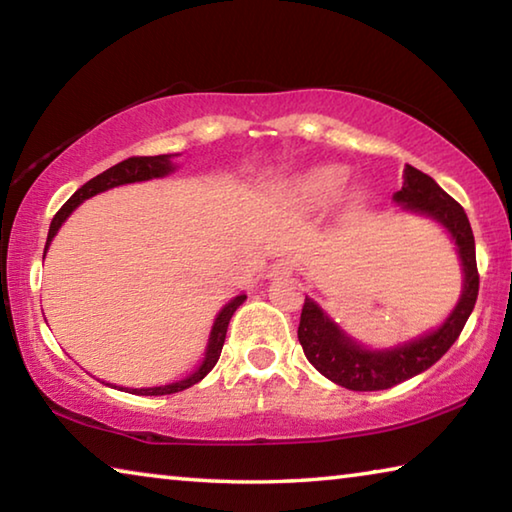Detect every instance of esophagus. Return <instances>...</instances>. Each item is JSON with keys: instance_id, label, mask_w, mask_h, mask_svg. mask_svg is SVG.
<instances>
[{"instance_id": "1", "label": "esophagus", "mask_w": 512, "mask_h": 512, "mask_svg": "<svg viewBox=\"0 0 512 512\" xmlns=\"http://www.w3.org/2000/svg\"><path fill=\"white\" fill-rule=\"evenodd\" d=\"M293 271H296V266H293L291 259H277L271 271H268V277H289Z\"/></svg>"}]
</instances>
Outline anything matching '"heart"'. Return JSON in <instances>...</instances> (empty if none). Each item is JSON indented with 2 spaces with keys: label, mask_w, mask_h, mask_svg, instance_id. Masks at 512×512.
<instances>
[{
  "label": "heart",
  "mask_w": 512,
  "mask_h": 512,
  "mask_svg": "<svg viewBox=\"0 0 512 512\" xmlns=\"http://www.w3.org/2000/svg\"><path fill=\"white\" fill-rule=\"evenodd\" d=\"M345 180H348V171L336 164L314 167L291 180L289 198L302 207H323L341 194Z\"/></svg>",
  "instance_id": "b5f03b06"
}]
</instances>
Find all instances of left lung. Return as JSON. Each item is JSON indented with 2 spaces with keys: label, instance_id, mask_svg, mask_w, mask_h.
Returning <instances> with one entry per match:
<instances>
[{
  "label": "left lung",
  "instance_id": "left-lung-1",
  "mask_svg": "<svg viewBox=\"0 0 512 512\" xmlns=\"http://www.w3.org/2000/svg\"><path fill=\"white\" fill-rule=\"evenodd\" d=\"M397 205L438 221L452 235L463 266V293L452 314L438 329L418 336L391 350H368L350 339L343 329L320 309L314 300L305 298L298 325V341L320 375L350 391H386L402 381L431 368L452 348L470 318L479 296V271H476L474 235L467 214L443 187L427 173L411 164L404 169V185L393 194Z\"/></svg>",
  "mask_w": 512,
  "mask_h": 512
}]
</instances>
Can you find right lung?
I'll list each match as a JSON object with an SVG mask.
<instances>
[{
	"instance_id": "right-lung-1",
	"label": "right lung",
	"mask_w": 512,
	"mask_h": 512,
	"mask_svg": "<svg viewBox=\"0 0 512 512\" xmlns=\"http://www.w3.org/2000/svg\"><path fill=\"white\" fill-rule=\"evenodd\" d=\"M173 169H176V164L171 162V155H140V158H128L124 162H119V164H115V167H110L103 173H99L97 178L88 180V183H85L81 189H76V192L69 196V201L56 212L54 221H51V225H49L45 253H47V248L51 244V239L56 237L60 225L65 223L67 216L72 214L76 207H79L85 201V198H92V196H97L101 192H106V189L119 187V185L142 183V180H151V178H162V176H167V173H171ZM244 300H246V293H241V296L232 298L228 305H225L219 311V316H216L214 325H212L210 341H207L205 359H203L201 366H198L192 372V375H187L185 379H180V381H173V384L153 386V388H128V391L135 393V395H171V393L185 391V388L198 384V381H201L207 375V372H210L216 366V361H219L223 343H225V332H228V325H230V318H232V314H235L239 305H244ZM121 391H124V388H121Z\"/></svg>"
}]
</instances>
